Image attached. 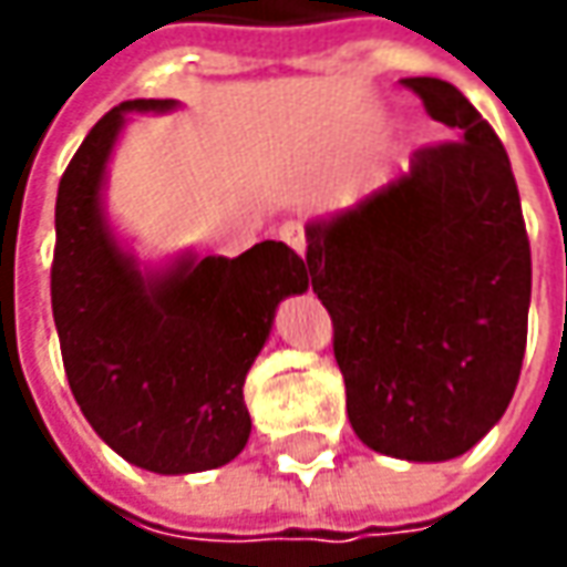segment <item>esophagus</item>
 Masks as SVG:
<instances>
[{"mask_svg":"<svg viewBox=\"0 0 567 567\" xmlns=\"http://www.w3.org/2000/svg\"><path fill=\"white\" fill-rule=\"evenodd\" d=\"M280 239H284L287 246H293L299 255H306V229H302V224H296V220L284 224V227H280Z\"/></svg>","mask_w":567,"mask_h":567,"instance_id":"34e87169","label":"esophagus"}]
</instances>
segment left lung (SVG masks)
I'll return each mask as SVG.
<instances>
[{
  "label": "left lung",
  "mask_w": 567,
  "mask_h": 567,
  "mask_svg": "<svg viewBox=\"0 0 567 567\" xmlns=\"http://www.w3.org/2000/svg\"><path fill=\"white\" fill-rule=\"evenodd\" d=\"M451 144L306 224V271L334 321L362 445L442 464L508 410L527 347L530 243L512 161L442 78H403Z\"/></svg>",
  "instance_id": "8db88e82"
}]
</instances>
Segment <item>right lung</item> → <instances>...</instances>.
<instances>
[{"label":"right lung","instance_id":"1","mask_svg":"<svg viewBox=\"0 0 567 567\" xmlns=\"http://www.w3.org/2000/svg\"><path fill=\"white\" fill-rule=\"evenodd\" d=\"M179 100H125L87 132L55 195L53 321L84 420L135 467L183 476L229 464L249 442L243 384L274 312L309 290L306 261L265 239L239 258L183 249L138 261L106 210L110 161L132 113Z\"/></svg>","mask_w":567,"mask_h":567}]
</instances>
